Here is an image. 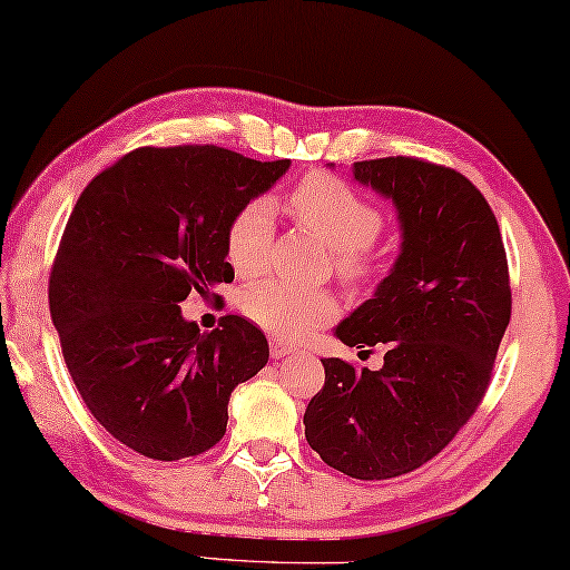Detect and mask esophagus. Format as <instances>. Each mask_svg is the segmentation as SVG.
<instances>
[{
    "label": "esophagus",
    "mask_w": 570,
    "mask_h": 570,
    "mask_svg": "<svg viewBox=\"0 0 570 570\" xmlns=\"http://www.w3.org/2000/svg\"><path fill=\"white\" fill-rule=\"evenodd\" d=\"M291 354H295V346L293 344H287V341H283V338H269V356L273 358H285V356H291Z\"/></svg>",
    "instance_id": "1"
}]
</instances>
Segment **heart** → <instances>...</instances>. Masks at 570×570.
Segmentation results:
<instances>
[{"instance_id":"heart-1","label":"heart","mask_w":570,"mask_h":570,"mask_svg":"<svg viewBox=\"0 0 570 570\" xmlns=\"http://www.w3.org/2000/svg\"><path fill=\"white\" fill-rule=\"evenodd\" d=\"M291 208L297 224L326 244L334 273L348 287H364L380 275L374 242L384 229V214L354 186L334 173H311L293 188ZM273 232L275 204L269 198H249L236 208L224 234L226 259L236 275L249 277L265 269ZM242 311L269 334L301 338L334 321L341 308L326 287L259 279L244 291Z\"/></svg>"}]
</instances>
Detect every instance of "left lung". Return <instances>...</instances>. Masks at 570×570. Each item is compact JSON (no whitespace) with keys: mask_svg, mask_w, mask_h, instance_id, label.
Listing matches in <instances>:
<instances>
[{"mask_svg":"<svg viewBox=\"0 0 570 570\" xmlns=\"http://www.w3.org/2000/svg\"><path fill=\"white\" fill-rule=\"evenodd\" d=\"M395 200L402 252L374 297L336 328L346 346L384 344L382 370L321 358L305 441L352 479H392L438 456L476 413L512 315L507 252L481 190L420 157L354 163Z\"/></svg>","mask_w":570,"mask_h":570,"instance_id":"left-lung-1","label":"left lung"}]
</instances>
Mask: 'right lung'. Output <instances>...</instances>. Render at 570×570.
I'll list each match as a JSON object with an SVG mask.
<instances>
[{
    "label": "right lung",
    "instance_id": "add662e5",
    "mask_svg": "<svg viewBox=\"0 0 570 570\" xmlns=\"http://www.w3.org/2000/svg\"><path fill=\"white\" fill-rule=\"evenodd\" d=\"M287 168L216 145L137 147L76 200L50 267L52 326L86 407L139 456L214 449L234 387L267 364L255 323L224 315L200 334L178 303L232 283L229 218Z\"/></svg>",
    "mask_w": 570,
    "mask_h": 570
}]
</instances>
